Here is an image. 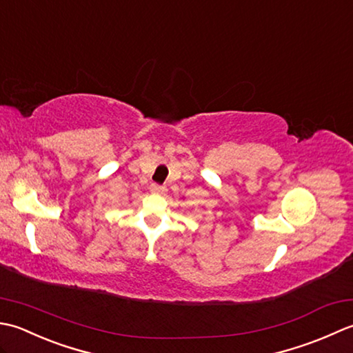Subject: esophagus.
<instances>
[{
    "instance_id": "1",
    "label": "esophagus",
    "mask_w": 353,
    "mask_h": 353,
    "mask_svg": "<svg viewBox=\"0 0 353 353\" xmlns=\"http://www.w3.org/2000/svg\"><path fill=\"white\" fill-rule=\"evenodd\" d=\"M149 189H150V192L155 193V195H164V193H166V190H168L164 185H158V184H150Z\"/></svg>"
}]
</instances>
